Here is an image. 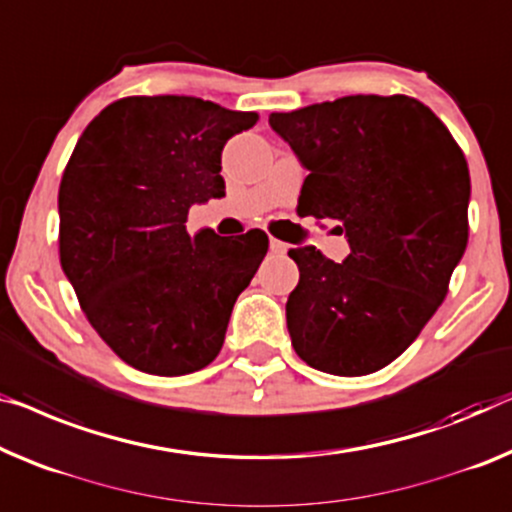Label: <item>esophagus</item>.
I'll return each mask as SVG.
<instances>
[{
	"mask_svg": "<svg viewBox=\"0 0 512 512\" xmlns=\"http://www.w3.org/2000/svg\"><path fill=\"white\" fill-rule=\"evenodd\" d=\"M269 248H271V253L273 255H285L287 250H289V246L285 241H280V239H276V236H271L269 239Z\"/></svg>",
	"mask_w": 512,
	"mask_h": 512,
	"instance_id": "34e87169",
	"label": "esophagus"
}]
</instances>
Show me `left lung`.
Listing matches in <instances>:
<instances>
[{"instance_id":"1","label":"left lung","mask_w":512,"mask_h":512,"mask_svg":"<svg viewBox=\"0 0 512 512\" xmlns=\"http://www.w3.org/2000/svg\"><path fill=\"white\" fill-rule=\"evenodd\" d=\"M310 174L301 216L342 223V264L292 248V347L310 368L370 375L395 361L437 312L469 241V165L437 114L411 96H345L271 112Z\"/></svg>"}]
</instances>
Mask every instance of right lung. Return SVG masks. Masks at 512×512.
<instances>
[{
  "mask_svg": "<svg viewBox=\"0 0 512 512\" xmlns=\"http://www.w3.org/2000/svg\"><path fill=\"white\" fill-rule=\"evenodd\" d=\"M257 119L195 96H128L89 121L68 158L61 269L89 324L135 370L188 375L223 347L269 236L190 234L186 220L195 202L225 195V142Z\"/></svg>",
  "mask_w": 512,
  "mask_h": 512,
  "instance_id": "right-lung-1",
  "label": "right lung"
}]
</instances>
